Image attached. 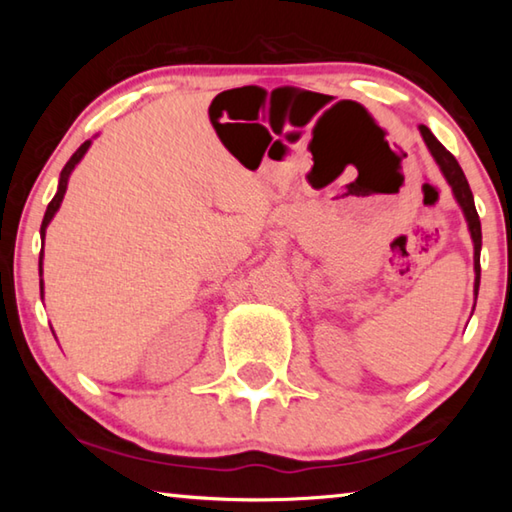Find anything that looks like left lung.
<instances>
[{"instance_id":"8db88e82","label":"left lung","mask_w":512,"mask_h":512,"mask_svg":"<svg viewBox=\"0 0 512 512\" xmlns=\"http://www.w3.org/2000/svg\"><path fill=\"white\" fill-rule=\"evenodd\" d=\"M418 128H420L424 144H427L429 153L433 155V160H436L449 187H452V194L456 198V203L461 205L463 216L467 221V230H470V237L474 244V298H476L479 296V282H481V221H479V214H476V207H474L472 189H470V185H467L465 173L461 169V164L456 162L454 155L436 140V135H433L427 126L420 124Z\"/></svg>"}]
</instances>
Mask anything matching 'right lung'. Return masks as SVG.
<instances>
[{
    "mask_svg": "<svg viewBox=\"0 0 512 512\" xmlns=\"http://www.w3.org/2000/svg\"><path fill=\"white\" fill-rule=\"evenodd\" d=\"M92 146V140L83 142L79 149H76V153L72 155V158L67 160V164L63 167V171H60V178H58V192L56 196L51 198V203L47 205V212H45V219H42V225H40V239H42V246H45V235H47V225L51 223V219H54L60 203H63L65 198V192H67V183H69V176H72V171L76 169V164H79L83 160V155L88 153V149ZM38 271H40V298H45V282H42V250H40V262H38Z\"/></svg>",
    "mask_w": 512,
    "mask_h": 512,
    "instance_id": "obj_1",
    "label": "right lung"
}]
</instances>
